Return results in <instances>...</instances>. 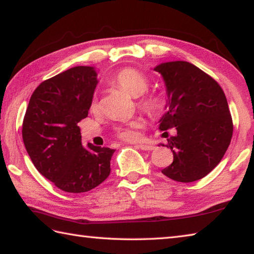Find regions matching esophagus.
Listing matches in <instances>:
<instances>
[{
  "label": "esophagus",
  "mask_w": 254,
  "mask_h": 254,
  "mask_svg": "<svg viewBox=\"0 0 254 254\" xmlns=\"http://www.w3.org/2000/svg\"><path fill=\"white\" fill-rule=\"evenodd\" d=\"M137 147L141 150H153L155 148L153 145H149V144H139L137 145Z\"/></svg>",
  "instance_id": "esophagus-1"
}]
</instances>
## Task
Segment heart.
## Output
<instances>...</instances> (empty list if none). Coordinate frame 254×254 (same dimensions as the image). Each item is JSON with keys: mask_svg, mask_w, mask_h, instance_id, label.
Listing matches in <instances>:
<instances>
[{"mask_svg": "<svg viewBox=\"0 0 254 254\" xmlns=\"http://www.w3.org/2000/svg\"><path fill=\"white\" fill-rule=\"evenodd\" d=\"M115 86L123 89L128 95L131 97H139L146 92L148 89L149 82L148 79L145 75L135 69H123L122 71L115 75L111 80ZM139 107L146 113L149 115H158L163 110V100L162 98L157 95H149L144 97L139 101ZM91 111H97L99 109V104H98L97 98H93L90 105ZM145 122L143 118H135L131 122L128 123L124 126H119L116 128V134L122 139L132 141L139 138V134L137 129L144 127Z\"/></svg>", "mask_w": 254, "mask_h": 254, "instance_id": "heart-1", "label": "heart"}]
</instances>
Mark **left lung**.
Segmentation results:
<instances>
[{
  "label": "left lung",
  "mask_w": 254,
  "mask_h": 254,
  "mask_svg": "<svg viewBox=\"0 0 254 254\" xmlns=\"http://www.w3.org/2000/svg\"><path fill=\"white\" fill-rule=\"evenodd\" d=\"M154 70L163 77L167 95L159 129L175 127L177 132L166 145L174 159L162 173L182 183L201 180L221 162L232 138L226 97L214 79L190 62H164Z\"/></svg>",
  "instance_id": "left-lung-1"
}]
</instances>
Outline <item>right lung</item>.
Instances as JSON below:
<instances>
[{"mask_svg":"<svg viewBox=\"0 0 254 254\" xmlns=\"http://www.w3.org/2000/svg\"><path fill=\"white\" fill-rule=\"evenodd\" d=\"M93 66L78 65L39 84L22 125L26 152L35 168L58 189L83 193L110 174L115 149L84 147L78 126L90 109L97 87Z\"/></svg>","mask_w":254,"mask_h":254,"instance_id":"1","label":"right lung"}]
</instances>
